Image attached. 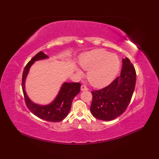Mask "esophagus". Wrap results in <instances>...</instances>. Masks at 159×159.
Masks as SVG:
<instances>
[{"instance_id": "34e87169", "label": "esophagus", "mask_w": 159, "mask_h": 159, "mask_svg": "<svg viewBox=\"0 0 159 159\" xmlns=\"http://www.w3.org/2000/svg\"><path fill=\"white\" fill-rule=\"evenodd\" d=\"M87 89H87V87L85 85H81V87H80V90H81V91H86Z\"/></svg>"}]
</instances>
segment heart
Listing matches in <instances>:
<instances>
[{
  "mask_svg": "<svg viewBox=\"0 0 159 159\" xmlns=\"http://www.w3.org/2000/svg\"><path fill=\"white\" fill-rule=\"evenodd\" d=\"M80 65L88 71L87 79L96 87H102L110 83L116 76L120 67L118 57L103 49H96L81 57ZM76 72L82 75L83 72L76 67Z\"/></svg>",
  "mask_w": 159,
  "mask_h": 159,
  "instance_id": "1",
  "label": "heart"
}]
</instances>
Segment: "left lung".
Instances as JSON below:
<instances>
[{"label":"left lung","instance_id":"left-lung-1","mask_svg":"<svg viewBox=\"0 0 159 159\" xmlns=\"http://www.w3.org/2000/svg\"><path fill=\"white\" fill-rule=\"evenodd\" d=\"M136 72L128 58L122 59L120 76L104 88L92 92L91 113L96 119L111 121L122 114L135 87Z\"/></svg>","mask_w":159,"mask_h":159}]
</instances>
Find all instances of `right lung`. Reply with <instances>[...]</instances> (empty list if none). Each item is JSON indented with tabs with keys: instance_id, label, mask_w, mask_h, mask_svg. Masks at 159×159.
<instances>
[{
	"instance_id": "obj_1",
	"label": "right lung",
	"mask_w": 159,
	"mask_h": 159,
	"mask_svg": "<svg viewBox=\"0 0 159 159\" xmlns=\"http://www.w3.org/2000/svg\"><path fill=\"white\" fill-rule=\"evenodd\" d=\"M48 58V55H46L42 51H40L26 64L22 74V91L26 106L32 113L43 120L52 121V122H58L65 119L69 114L74 98L80 92V83H63L55 100L46 105H41L33 102L29 98L25 91L26 79L29 74L30 67L36 61Z\"/></svg>"
}]
</instances>
